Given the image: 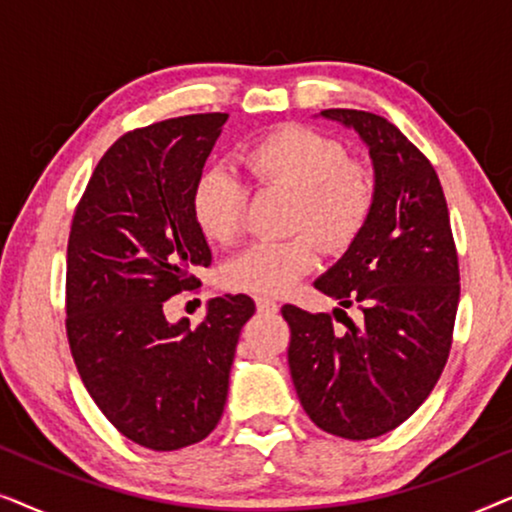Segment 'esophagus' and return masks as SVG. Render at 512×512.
Segmentation results:
<instances>
[{
	"label": "esophagus",
	"mask_w": 512,
	"mask_h": 512,
	"mask_svg": "<svg viewBox=\"0 0 512 512\" xmlns=\"http://www.w3.org/2000/svg\"><path fill=\"white\" fill-rule=\"evenodd\" d=\"M256 307H258V312H265V314H275L279 310V305L275 303V300L263 298V296L256 298Z\"/></svg>",
	"instance_id": "1"
}]
</instances>
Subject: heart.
I'll list each match as a JSON object with an SVG mask.
<instances>
[{
	"mask_svg": "<svg viewBox=\"0 0 512 512\" xmlns=\"http://www.w3.org/2000/svg\"><path fill=\"white\" fill-rule=\"evenodd\" d=\"M240 163L263 186L296 191L282 242H258L223 270V284L256 296H279L317 268L321 247L352 249L373 221L380 184L375 167L347 156L338 137L303 123H284L242 151ZM195 226L209 242L233 244L244 221V191L226 170L202 172L191 193Z\"/></svg>",
	"mask_w": 512,
	"mask_h": 512,
	"instance_id": "heart-1",
	"label": "heart"
}]
</instances>
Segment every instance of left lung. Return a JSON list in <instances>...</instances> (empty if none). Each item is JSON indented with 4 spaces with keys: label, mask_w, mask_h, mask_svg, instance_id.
Returning a JSON list of instances; mask_svg holds the SVG:
<instances>
[{
    "label": "left lung",
    "mask_w": 512,
    "mask_h": 512,
    "mask_svg": "<svg viewBox=\"0 0 512 512\" xmlns=\"http://www.w3.org/2000/svg\"><path fill=\"white\" fill-rule=\"evenodd\" d=\"M363 137L380 200L361 240L314 289L356 307L335 328L326 312L284 305L289 366L300 405L321 431L368 440L401 426L426 401L452 349L459 256L431 160L387 118L324 109Z\"/></svg>",
    "instance_id": "left-lung-1"
}]
</instances>
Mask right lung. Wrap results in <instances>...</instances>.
<instances>
[{
	"label": "right lung",
	"instance_id": "obj_1",
	"mask_svg": "<svg viewBox=\"0 0 512 512\" xmlns=\"http://www.w3.org/2000/svg\"><path fill=\"white\" fill-rule=\"evenodd\" d=\"M228 114H191L135 128L97 163L67 242L65 328L76 370L102 415L156 452L200 443L228 396L254 300H209L207 319L167 324L165 300L198 291L212 251L191 193Z\"/></svg>",
	"mask_w": 512,
	"mask_h": 512
}]
</instances>
